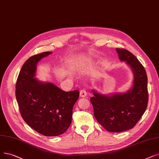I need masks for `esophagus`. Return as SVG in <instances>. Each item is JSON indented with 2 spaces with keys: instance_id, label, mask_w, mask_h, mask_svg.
I'll use <instances>...</instances> for the list:
<instances>
[{
  "instance_id": "34e87169",
  "label": "esophagus",
  "mask_w": 159,
  "mask_h": 159,
  "mask_svg": "<svg viewBox=\"0 0 159 159\" xmlns=\"http://www.w3.org/2000/svg\"><path fill=\"white\" fill-rule=\"evenodd\" d=\"M80 97H82V98H85V97L87 95V92H86V89H80Z\"/></svg>"
}]
</instances>
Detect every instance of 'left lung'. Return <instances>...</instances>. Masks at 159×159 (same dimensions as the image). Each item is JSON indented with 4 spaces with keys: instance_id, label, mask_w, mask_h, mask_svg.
Listing matches in <instances>:
<instances>
[{
    "instance_id": "8db88e82",
    "label": "left lung",
    "mask_w": 159,
    "mask_h": 159,
    "mask_svg": "<svg viewBox=\"0 0 159 159\" xmlns=\"http://www.w3.org/2000/svg\"><path fill=\"white\" fill-rule=\"evenodd\" d=\"M120 60L125 61L134 73L133 85L125 93L112 96L93 90L90 101L97 121L108 132L120 133L133 128L146 111L148 102V77L140 61L125 49L116 48Z\"/></svg>"
}]
</instances>
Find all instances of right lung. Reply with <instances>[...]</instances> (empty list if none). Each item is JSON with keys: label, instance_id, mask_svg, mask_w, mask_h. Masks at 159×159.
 Segmentation results:
<instances>
[{"label": "right lung", "instance_id": "add662e5", "mask_svg": "<svg viewBox=\"0 0 159 159\" xmlns=\"http://www.w3.org/2000/svg\"><path fill=\"white\" fill-rule=\"evenodd\" d=\"M51 52L34 55L22 66L17 79L16 96L24 121L46 136L64 133L71 123L73 108L79 91L65 92L52 83H43L35 77L38 61Z\"/></svg>", "mask_w": 159, "mask_h": 159}]
</instances>
